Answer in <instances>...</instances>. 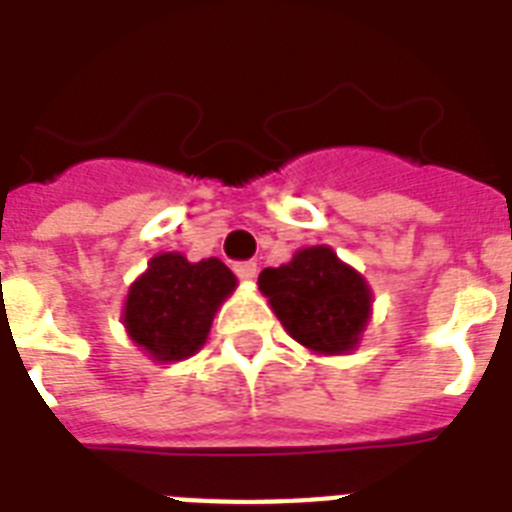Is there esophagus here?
<instances>
[{
  "label": "esophagus",
  "instance_id": "esophagus-1",
  "mask_svg": "<svg viewBox=\"0 0 512 512\" xmlns=\"http://www.w3.org/2000/svg\"><path fill=\"white\" fill-rule=\"evenodd\" d=\"M233 271H236V276H239V279L252 281L257 273V263L255 260H239V263L233 265Z\"/></svg>",
  "mask_w": 512,
  "mask_h": 512
}]
</instances>
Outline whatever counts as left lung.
Masks as SVG:
<instances>
[{"mask_svg":"<svg viewBox=\"0 0 512 512\" xmlns=\"http://www.w3.org/2000/svg\"><path fill=\"white\" fill-rule=\"evenodd\" d=\"M289 335L316 353L353 350L369 319L372 292L329 247L300 249L292 263L257 279Z\"/></svg>","mask_w":512,"mask_h":512,"instance_id":"left-lung-1","label":"left lung"}]
</instances>
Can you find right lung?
<instances>
[{"instance_id":"1","label":"right lung","mask_w":512,"mask_h":512,"mask_svg":"<svg viewBox=\"0 0 512 512\" xmlns=\"http://www.w3.org/2000/svg\"><path fill=\"white\" fill-rule=\"evenodd\" d=\"M236 276L217 257L188 263L164 252L130 287L124 327L156 361H180L204 345L217 305L231 295Z\"/></svg>"}]
</instances>
